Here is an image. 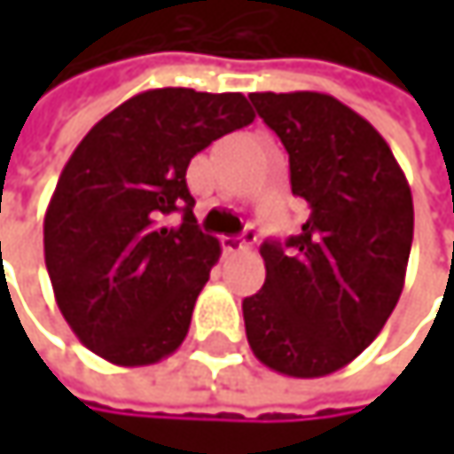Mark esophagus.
Listing matches in <instances>:
<instances>
[{
  "label": "esophagus",
  "mask_w": 454,
  "mask_h": 454,
  "mask_svg": "<svg viewBox=\"0 0 454 454\" xmlns=\"http://www.w3.org/2000/svg\"><path fill=\"white\" fill-rule=\"evenodd\" d=\"M254 241H257V233H254V228L247 226L241 236H226V239H223V249H226V252H231V254H239V252L249 249Z\"/></svg>",
  "instance_id": "34e87169"
}]
</instances>
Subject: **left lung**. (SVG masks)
Returning <instances> with one entry per match:
<instances>
[{
  "mask_svg": "<svg viewBox=\"0 0 454 454\" xmlns=\"http://www.w3.org/2000/svg\"><path fill=\"white\" fill-rule=\"evenodd\" d=\"M289 152L292 194L308 221L262 241L265 284L241 302L260 363L317 379L352 363L389 320L408 270L412 194L384 137L317 91L249 94Z\"/></svg>",
  "mask_w": 454,
  "mask_h": 454,
  "instance_id": "1",
  "label": "left lung"
}]
</instances>
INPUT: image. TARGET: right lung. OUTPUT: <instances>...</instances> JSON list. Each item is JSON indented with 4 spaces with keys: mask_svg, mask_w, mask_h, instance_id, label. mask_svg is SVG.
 <instances>
[{
    "mask_svg": "<svg viewBox=\"0 0 454 454\" xmlns=\"http://www.w3.org/2000/svg\"><path fill=\"white\" fill-rule=\"evenodd\" d=\"M254 113L244 94L141 91L105 115L65 162L44 215V260L73 333L137 368L173 355L221 257L192 213L186 168ZM170 212L178 227H165Z\"/></svg>",
    "mask_w": 454,
    "mask_h": 454,
    "instance_id": "1",
    "label": "right lung"
}]
</instances>
